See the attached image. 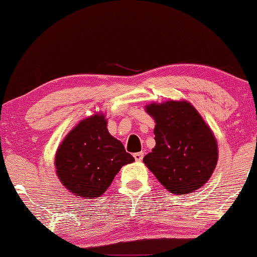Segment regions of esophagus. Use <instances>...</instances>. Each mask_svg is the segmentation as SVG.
Instances as JSON below:
<instances>
[{
  "label": "esophagus",
  "instance_id": "esophagus-1",
  "mask_svg": "<svg viewBox=\"0 0 257 257\" xmlns=\"http://www.w3.org/2000/svg\"><path fill=\"white\" fill-rule=\"evenodd\" d=\"M134 158L137 162H141L142 158H144V152H138L134 154Z\"/></svg>",
  "mask_w": 257,
  "mask_h": 257
}]
</instances>
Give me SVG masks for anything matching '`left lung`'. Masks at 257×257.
I'll return each instance as SVG.
<instances>
[{
	"mask_svg": "<svg viewBox=\"0 0 257 257\" xmlns=\"http://www.w3.org/2000/svg\"><path fill=\"white\" fill-rule=\"evenodd\" d=\"M156 122V146L144 163L165 189L176 195L207 183L218 163V142L199 111L187 100L145 106Z\"/></svg>",
	"mask_w": 257,
	"mask_h": 257,
	"instance_id": "left-lung-1",
	"label": "left lung"
}]
</instances>
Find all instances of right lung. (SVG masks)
<instances>
[{
  "mask_svg": "<svg viewBox=\"0 0 257 257\" xmlns=\"http://www.w3.org/2000/svg\"><path fill=\"white\" fill-rule=\"evenodd\" d=\"M105 113L80 120L66 135L55 154L56 175L75 196L95 199L112 183L122 166L134 162L122 142L110 134Z\"/></svg>",
  "mask_w": 257,
  "mask_h": 257,
  "instance_id": "add662e5",
  "label": "right lung"
}]
</instances>
